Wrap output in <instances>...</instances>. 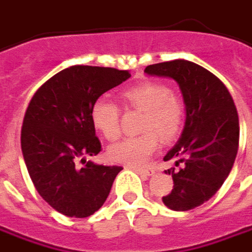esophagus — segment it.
<instances>
[{"mask_svg": "<svg viewBox=\"0 0 252 252\" xmlns=\"http://www.w3.org/2000/svg\"><path fill=\"white\" fill-rule=\"evenodd\" d=\"M133 169L135 172H138L139 175H143V176H153L154 173H156V170L154 169H151V168H131Z\"/></svg>", "mask_w": 252, "mask_h": 252, "instance_id": "1", "label": "esophagus"}]
</instances>
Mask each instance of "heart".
Instances as JSON below:
<instances>
[{
  "mask_svg": "<svg viewBox=\"0 0 252 252\" xmlns=\"http://www.w3.org/2000/svg\"><path fill=\"white\" fill-rule=\"evenodd\" d=\"M123 106L143 112L140 131L110 146L108 154L113 162L140 165L146 162L158 147V136L162 142H172L180 135L186 106L180 98L158 82H144L124 90L120 94ZM91 121L102 136L113 142L120 136V109L108 99H96L91 108Z\"/></svg>",
  "mask_w": 252,
  "mask_h": 252,
  "instance_id": "obj_1",
  "label": "heart"
}]
</instances>
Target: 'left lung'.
<instances>
[{
    "instance_id": "8db88e82",
    "label": "left lung",
    "mask_w": 252,
    "mask_h": 252,
    "mask_svg": "<svg viewBox=\"0 0 252 252\" xmlns=\"http://www.w3.org/2000/svg\"><path fill=\"white\" fill-rule=\"evenodd\" d=\"M151 76L173 79L186 105V123L180 139L163 161L175 159L173 189L163 196L166 207L187 212L209 200L224 184L239 149V116L224 83L203 66L175 60L146 66Z\"/></svg>"
}]
</instances>
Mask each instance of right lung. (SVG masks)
<instances>
[{
  "mask_svg": "<svg viewBox=\"0 0 252 252\" xmlns=\"http://www.w3.org/2000/svg\"><path fill=\"white\" fill-rule=\"evenodd\" d=\"M131 77L114 68L73 65L42 84L30 101L22 126V151L39 195L66 217L84 218L101 209L121 166L87 157L101 151L91 121L99 96Z\"/></svg>",
  "mask_w": 252,
  "mask_h": 252,
  "instance_id": "right-lung-1",
  "label": "right lung"
}]
</instances>
